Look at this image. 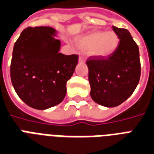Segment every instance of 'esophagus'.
<instances>
[{
  "instance_id": "obj_1",
  "label": "esophagus",
  "mask_w": 154,
  "mask_h": 154,
  "mask_svg": "<svg viewBox=\"0 0 154 154\" xmlns=\"http://www.w3.org/2000/svg\"><path fill=\"white\" fill-rule=\"evenodd\" d=\"M79 63H85V57H84L83 54H80V55H79Z\"/></svg>"
}]
</instances>
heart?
I'll use <instances>...</instances> for the list:
<instances>
[{"label": "heart", "instance_id": "heart-1", "mask_svg": "<svg viewBox=\"0 0 154 154\" xmlns=\"http://www.w3.org/2000/svg\"><path fill=\"white\" fill-rule=\"evenodd\" d=\"M76 43L79 48L88 51L91 55L96 58H105L115 53L117 50L120 39L114 31L90 32L79 37Z\"/></svg>", "mask_w": 154, "mask_h": 154}]
</instances>
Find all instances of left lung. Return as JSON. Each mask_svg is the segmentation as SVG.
<instances>
[{
	"label": "left lung",
	"instance_id": "left-lung-1",
	"mask_svg": "<svg viewBox=\"0 0 154 154\" xmlns=\"http://www.w3.org/2000/svg\"><path fill=\"white\" fill-rule=\"evenodd\" d=\"M120 44L107 58L95 57L87 61L91 99L100 105L113 108L133 93L140 76L139 48L125 29L112 27Z\"/></svg>",
	"mask_w": 154,
	"mask_h": 154
}]
</instances>
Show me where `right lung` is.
<instances>
[{
  "mask_svg": "<svg viewBox=\"0 0 154 154\" xmlns=\"http://www.w3.org/2000/svg\"><path fill=\"white\" fill-rule=\"evenodd\" d=\"M52 27H28L14 44L10 66L12 84L27 105L45 110L58 105L66 93V82L78 55L59 53L61 42Z\"/></svg>",
  "mask_w": 154,
  "mask_h": 154,
  "instance_id": "add662e5",
  "label": "right lung"
}]
</instances>
